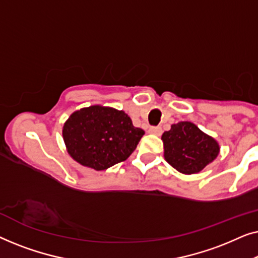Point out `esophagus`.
<instances>
[{
    "label": "esophagus",
    "instance_id": "obj_1",
    "mask_svg": "<svg viewBox=\"0 0 258 258\" xmlns=\"http://www.w3.org/2000/svg\"><path fill=\"white\" fill-rule=\"evenodd\" d=\"M150 134H154V135H161L162 134V128L161 126H151L149 129Z\"/></svg>",
    "mask_w": 258,
    "mask_h": 258
}]
</instances>
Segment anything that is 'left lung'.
Segmentation results:
<instances>
[{
  "label": "left lung",
  "instance_id": "left-lung-1",
  "mask_svg": "<svg viewBox=\"0 0 258 258\" xmlns=\"http://www.w3.org/2000/svg\"><path fill=\"white\" fill-rule=\"evenodd\" d=\"M164 157L182 174H196L213 162L220 153L218 143L191 122L172 124L162 135Z\"/></svg>",
  "mask_w": 258,
  "mask_h": 258
}]
</instances>
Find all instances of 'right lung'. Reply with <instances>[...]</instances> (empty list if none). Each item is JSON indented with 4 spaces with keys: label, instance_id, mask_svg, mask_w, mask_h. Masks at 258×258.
<instances>
[{
    "label": "right lung",
    "instance_id": "obj_1",
    "mask_svg": "<svg viewBox=\"0 0 258 258\" xmlns=\"http://www.w3.org/2000/svg\"><path fill=\"white\" fill-rule=\"evenodd\" d=\"M144 135L123 110L93 105L72 114L63 126V140L76 162L104 170L125 161Z\"/></svg>",
    "mask_w": 258,
    "mask_h": 258
}]
</instances>
